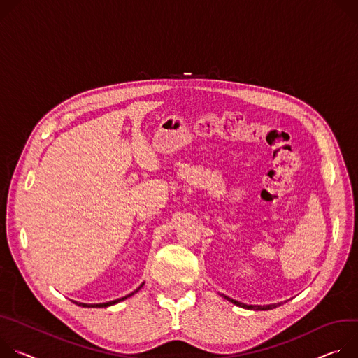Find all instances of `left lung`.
I'll return each instance as SVG.
<instances>
[{"mask_svg": "<svg viewBox=\"0 0 358 358\" xmlns=\"http://www.w3.org/2000/svg\"><path fill=\"white\" fill-rule=\"evenodd\" d=\"M223 299H226L227 301H230V303H233V304H236V306H239V307H243V308H248V310H271V308H275V307H279V306H282L283 303H274V304H266V306H259V304H246V303H242V301H237V300H234V299H230L229 296H226V294H220Z\"/></svg>", "mask_w": 358, "mask_h": 358, "instance_id": "obj_1", "label": "left lung"}]
</instances>
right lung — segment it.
Instances as JSON below:
<instances>
[{
    "mask_svg": "<svg viewBox=\"0 0 358 358\" xmlns=\"http://www.w3.org/2000/svg\"><path fill=\"white\" fill-rule=\"evenodd\" d=\"M143 285H145V283H142V285H141V286H139V287H138V289H136L135 292H132L131 294H127L125 297H121V299H116V300H112V301H108V303H98V304H87V303H79V301H73V300H72V301H73L75 304H78V306H81V307H92V308H96V307H98V308H101V307H109V306H112V304H116V303H119V301H122V300H125V299H128V297L134 296L135 293H138V292L141 290V287H142Z\"/></svg>",
    "mask_w": 358,
    "mask_h": 358,
    "instance_id": "obj_1",
    "label": "right lung"
}]
</instances>
